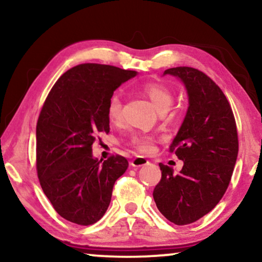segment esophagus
<instances>
[{
    "label": "esophagus",
    "instance_id": "1",
    "mask_svg": "<svg viewBox=\"0 0 262 262\" xmlns=\"http://www.w3.org/2000/svg\"><path fill=\"white\" fill-rule=\"evenodd\" d=\"M148 163H149V161L143 156H137L131 161L132 167H143V166H146Z\"/></svg>",
    "mask_w": 262,
    "mask_h": 262
}]
</instances>
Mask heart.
I'll return each mask as SVG.
<instances>
[{"label": "heart", "instance_id": "1", "mask_svg": "<svg viewBox=\"0 0 262 262\" xmlns=\"http://www.w3.org/2000/svg\"><path fill=\"white\" fill-rule=\"evenodd\" d=\"M142 92L148 96L152 105L159 112H166L173 102V94L169 89L160 83H144L141 87ZM121 100L118 94H113L107 103V116L113 123L121 119ZM155 138L149 135L135 134L130 139V144L138 151L149 152L154 149Z\"/></svg>", "mask_w": 262, "mask_h": 262}]
</instances>
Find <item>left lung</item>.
<instances>
[{
	"label": "left lung",
	"instance_id": "8db88e82",
	"mask_svg": "<svg viewBox=\"0 0 262 262\" xmlns=\"http://www.w3.org/2000/svg\"><path fill=\"white\" fill-rule=\"evenodd\" d=\"M167 74L180 78L188 94L187 113L169 148L184 167L175 175L160 163L162 177L152 195L168 221L186 225L209 213L227 191L238 154L237 127L224 93L203 71L177 67Z\"/></svg>",
	"mask_w": 262,
	"mask_h": 262
}]
</instances>
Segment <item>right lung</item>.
<instances>
[{"instance_id": "1", "label": "right lung", "mask_w": 262, "mask_h": 262, "mask_svg": "<svg viewBox=\"0 0 262 262\" xmlns=\"http://www.w3.org/2000/svg\"><path fill=\"white\" fill-rule=\"evenodd\" d=\"M136 71L85 63L60 76L46 98L37 123V173L57 213L78 225L105 214L114 182L128 162L112 155L102 162L92 155L101 132H110L107 103Z\"/></svg>"}]
</instances>
